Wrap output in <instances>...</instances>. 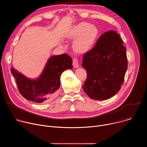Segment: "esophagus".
Listing matches in <instances>:
<instances>
[{
    "label": "esophagus",
    "instance_id": "obj_1",
    "mask_svg": "<svg viewBox=\"0 0 147 147\" xmlns=\"http://www.w3.org/2000/svg\"><path fill=\"white\" fill-rule=\"evenodd\" d=\"M78 63H79V61H78L77 58L75 57V58L73 59V65L74 67H75V68L78 67V66H79Z\"/></svg>",
    "mask_w": 147,
    "mask_h": 147
}]
</instances>
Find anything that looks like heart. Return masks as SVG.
<instances>
[{"label": "heart", "mask_w": 147, "mask_h": 147, "mask_svg": "<svg viewBox=\"0 0 147 147\" xmlns=\"http://www.w3.org/2000/svg\"><path fill=\"white\" fill-rule=\"evenodd\" d=\"M99 35V30L87 22H82L73 27L66 35V38L76 39L74 48L78 52L88 51L94 44Z\"/></svg>", "instance_id": "1"}]
</instances>
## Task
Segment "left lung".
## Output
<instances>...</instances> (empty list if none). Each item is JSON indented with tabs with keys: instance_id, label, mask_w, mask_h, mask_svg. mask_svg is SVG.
Returning <instances> with one entry per match:
<instances>
[{
	"instance_id": "1",
	"label": "left lung",
	"mask_w": 147,
	"mask_h": 147,
	"mask_svg": "<svg viewBox=\"0 0 147 147\" xmlns=\"http://www.w3.org/2000/svg\"><path fill=\"white\" fill-rule=\"evenodd\" d=\"M82 66L87 71L82 88L94 100L108 99L119 92L127 69L126 48L115 31L105 32L84 53Z\"/></svg>"
}]
</instances>
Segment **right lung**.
<instances>
[{"label":"right lung","mask_w":147,"mask_h":147,"mask_svg":"<svg viewBox=\"0 0 147 147\" xmlns=\"http://www.w3.org/2000/svg\"><path fill=\"white\" fill-rule=\"evenodd\" d=\"M72 59L67 54L52 56L48 60L42 74L36 80L27 78L11 69L19 92L24 98L36 103L51 100L57 94L60 86V77L62 72L72 69Z\"/></svg>","instance_id":"right-lung-1"}]
</instances>
